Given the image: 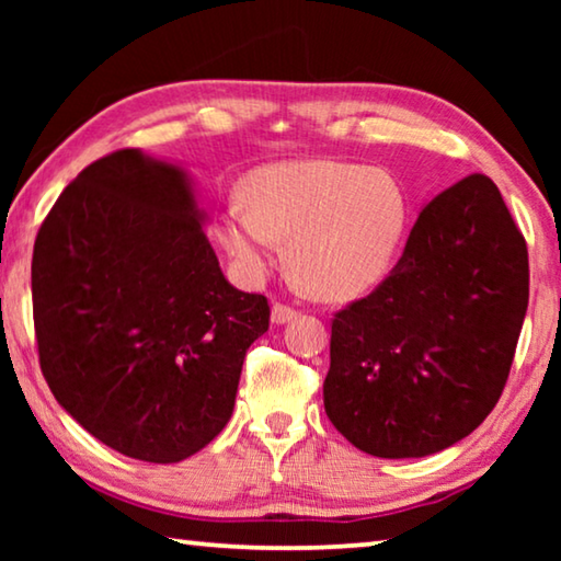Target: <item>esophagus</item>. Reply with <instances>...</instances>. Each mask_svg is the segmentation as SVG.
<instances>
[{
    "label": "esophagus",
    "mask_w": 561,
    "mask_h": 561,
    "mask_svg": "<svg viewBox=\"0 0 561 561\" xmlns=\"http://www.w3.org/2000/svg\"><path fill=\"white\" fill-rule=\"evenodd\" d=\"M299 309L291 307V304H284V301H274L272 304V321L274 324H287V321L297 319Z\"/></svg>",
    "instance_id": "34e87169"
}]
</instances>
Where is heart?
Instances as JSON below:
<instances>
[{
  "instance_id": "b5f03b06",
  "label": "heart",
  "mask_w": 561,
  "mask_h": 561,
  "mask_svg": "<svg viewBox=\"0 0 561 561\" xmlns=\"http://www.w3.org/2000/svg\"><path fill=\"white\" fill-rule=\"evenodd\" d=\"M244 205L225 207L217 237L247 277L279 257L317 297H351L383 277L408 220L403 187L386 170L341 160H284L244 180Z\"/></svg>"
}]
</instances>
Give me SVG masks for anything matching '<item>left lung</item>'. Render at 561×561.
<instances>
[{
    "mask_svg": "<svg viewBox=\"0 0 561 561\" xmlns=\"http://www.w3.org/2000/svg\"><path fill=\"white\" fill-rule=\"evenodd\" d=\"M527 299V242L497 185L458 180L423 207L388 277L331 319L329 421L376 458L450 448L500 401Z\"/></svg>",
    "mask_w": 561,
    "mask_h": 561,
    "instance_id": "1",
    "label": "left lung"
}]
</instances>
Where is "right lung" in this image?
<instances>
[{"label": "right lung", "mask_w": 561, "mask_h": 561, "mask_svg": "<svg viewBox=\"0 0 561 561\" xmlns=\"http://www.w3.org/2000/svg\"><path fill=\"white\" fill-rule=\"evenodd\" d=\"M39 366L93 438L180 462L227 425L270 304L225 279L185 173L123 148L44 217L32 257Z\"/></svg>", "instance_id": "obj_1"}]
</instances>
